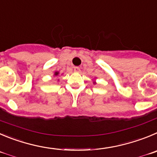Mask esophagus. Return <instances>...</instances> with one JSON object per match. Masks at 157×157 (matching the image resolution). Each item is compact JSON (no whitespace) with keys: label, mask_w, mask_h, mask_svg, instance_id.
<instances>
[{"label":"esophagus","mask_w":157,"mask_h":157,"mask_svg":"<svg viewBox=\"0 0 157 157\" xmlns=\"http://www.w3.org/2000/svg\"><path fill=\"white\" fill-rule=\"evenodd\" d=\"M80 67H75L74 68V71L76 72V73H78V72H80Z\"/></svg>","instance_id":"esophagus-1"}]
</instances>
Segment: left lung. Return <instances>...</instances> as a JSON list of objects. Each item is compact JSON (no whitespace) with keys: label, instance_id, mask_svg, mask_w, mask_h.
Instances as JSON below:
<instances>
[{"label":"left lung","instance_id":"8db88e82","mask_svg":"<svg viewBox=\"0 0 157 157\" xmlns=\"http://www.w3.org/2000/svg\"><path fill=\"white\" fill-rule=\"evenodd\" d=\"M93 83H94V84H96V83H96V81H94V82H93Z\"/></svg>","mask_w":157,"mask_h":157}]
</instances>
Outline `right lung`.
Returning a JSON list of instances; mask_svg holds the SVG:
<instances>
[{
  "label": "right lung",
  "mask_w": 157,
  "mask_h": 157,
  "mask_svg": "<svg viewBox=\"0 0 157 157\" xmlns=\"http://www.w3.org/2000/svg\"><path fill=\"white\" fill-rule=\"evenodd\" d=\"M59 74V71H56L55 73H54V76H55V77H57V76H58Z\"/></svg>",
  "instance_id": "obj_1"
}]
</instances>
